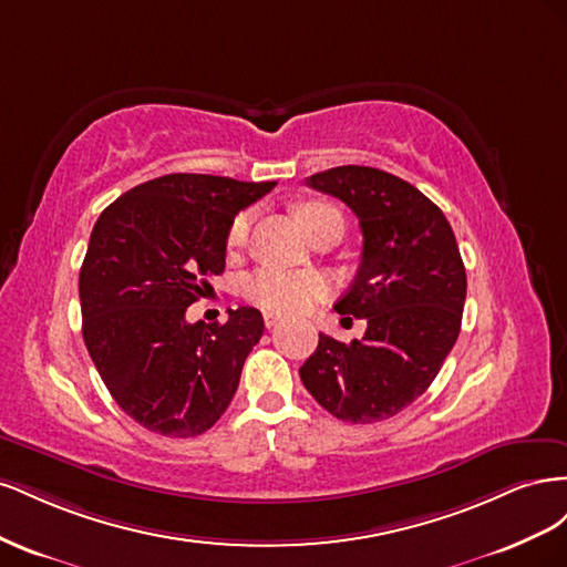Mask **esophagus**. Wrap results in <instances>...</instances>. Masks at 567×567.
<instances>
[{"label":"esophagus","mask_w":567,"mask_h":567,"mask_svg":"<svg viewBox=\"0 0 567 567\" xmlns=\"http://www.w3.org/2000/svg\"><path fill=\"white\" fill-rule=\"evenodd\" d=\"M262 319H265V326H267V329H274V326H277V323L281 321V317H279V315H274V312H265V315H262Z\"/></svg>","instance_id":"esophagus-1"}]
</instances>
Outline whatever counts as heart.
Segmentation results:
<instances>
[{
    "mask_svg": "<svg viewBox=\"0 0 567 567\" xmlns=\"http://www.w3.org/2000/svg\"><path fill=\"white\" fill-rule=\"evenodd\" d=\"M329 215H336V210L331 205L319 203V200L298 205V219L307 234L315 229L319 219ZM248 229H250V215L248 213L236 215L227 231V246L229 248L244 246ZM326 288H329V284H326V279L319 271L262 269L252 274L250 279H246L244 296L267 312L293 315V312L307 310L312 302H317L326 293Z\"/></svg>",
    "mask_w": 567,
    "mask_h": 567,
    "instance_id": "obj_1",
    "label": "heart"
}]
</instances>
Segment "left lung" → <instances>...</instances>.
I'll return each mask as SVG.
<instances>
[{"label": "left lung", "instance_id": "obj_1", "mask_svg": "<svg viewBox=\"0 0 567 567\" xmlns=\"http://www.w3.org/2000/svg\"><path fill=\"white\" fill-rule=\"evenodd\" d=\"M307 186L340 198L362 227V265L336 312L367 319V333L352 342L319 333L300 379L336 419L379 423L421 398L452 352L466 269L447 217L409 182L342 165Z\"/></svg>", "mask_w": 567, "mask_h": 567}]
</instances>
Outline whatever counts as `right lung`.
<instances>
[{"label": "right lung", "mask_w": 567, "mask_h": 567, "mask_svg": "<svg viewBox=\"0 0 567 567\" xmlns=\"http://www.w3.org/2000/svg\"><path fill=\"white\" fill-rule=\"evenodd\" d=\"M277 182L165 175L99 215L80 269L82 338L117 406L146 431L196 437L225 414L262 338L255 307L225 323L186 321L225 271L234 217Z\"/></svg>", "instance_id": "right-lung-1"}]
</instances>
